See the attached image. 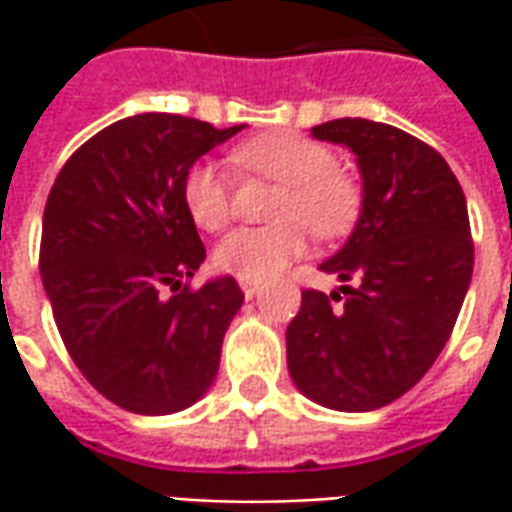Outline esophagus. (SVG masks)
I'll list each match as a JSON object with an SVG mask.
<instances>
[{"instance_id":"34e87169","label":"esophagus","mask_w":512,"mask_h":512,"mask_svg":"<svg viewBox=\"0 0 512 512\" xmlns=\"http://www.w3.org/2000/svg\"><path fill=\"white\" fill-rule=\"evenodd\" d=\"M238 282H241V290H244L246 299H252V296H257V293H260V288H263V285H260L257 279H238Z\"/></svg>"}]
</instances>
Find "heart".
Instances as JSON below:
<instances>
[{
	"mask_svg": "<svg viewBox=\"0 0 512 512\" xmlns=\"http://www.w3.org/2000/svg\"><path fill=\"white\" fill-rule=\"evenodd\" d=\"M233 164L282 183L268 227H241L216 246V266L238 279H268L304 255L307 238L345 235L362 213L359 180L337 167L329 145L299 131H271L233 150ZM183 202L197 227L219 233L233 216L230 175L200 161L183 178Z\"/></svg>",
	"mask_w": 512,
	"mask_h": 512,
	"instance_id": "1",
	"label": "heart"
}]
</instances>
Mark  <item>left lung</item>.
Listing matches in <instances>:
<instances>
[{"mask_svg":"<svg viewBox=\"0 0 512 512\" xmlns=\"http://www.w3.org/2000/svg\"><path fill=\"white\" fill-rule=\"evenodd\" d=\"M312 136L356 156L362 213L318 266L345 282L344 296L301 293L285 332L288 370L321 406L373 411L406 395L450 340L474 268L466 197L450 164L395 126L343 117Z\"/></svg>","mask_w":512,"mask_h":512,"instance_id":"8db88e82","label":"left lung"}]
</instances>
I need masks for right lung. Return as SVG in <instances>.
Here are the masks:
<instances>
[{
    "label": "right lung",
    "instance_id": "add662e5",
    "mask_svg": "<svg viewBox=\"0 0 512 512\" xmlns=\"http://www.w3.org/2000/svg\"><path fill=\"white\" fill-rule=\"evenodd\" d=\"M241 128L126 117L87 139L51 186L40 277L54 323L82 376L126 411H183L219 373L244 293L233 277L180 288L205 260L183 178ZM161 287L173 290L169 300Z\"/></svg>",
    "mask_w": 512,
    "mask_h": 512
}]
</instances>
